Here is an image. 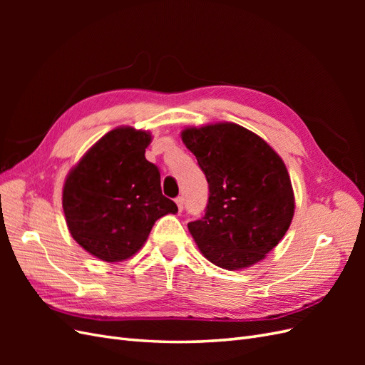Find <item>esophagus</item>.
Returning a JSON list of instances; mask_svg holds the SVG:
<instances>
[{"label":"esophagus","mask_w":365,"mask_h":365,"mask_svg":"<svg viewBox=\"0 0 365 365\" xmlns=\"http://www.w3.org/2000/svg\"><path fill=\"white\" fill-rule=\"evenodd\" d=\"M175 202H176V205H178V210L180 212H182V208H184V197L182 196H178L175 200Z\"/></svg>","instance_id":"34e87169"}]
</instances>
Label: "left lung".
Returning <instances> with one entry per match:
<instances>
[{
	"mask_svg": "<svg viewBox=\"0 0 365 365\" xmlns=\"http://www.w3.org/2000/svg\"><path fill=\"white\" fill-rule=\"evenodd\" d=\"M208 182V204L189 231L204 256L228 271L260 262L277 247L294 216L283 160L254 132L235 123L182 130Z\"/></svg>",
	"mask_w": 365,
	"mask_h": 365,
	"instance_id": "left-lung-1",
	"label": "left lung"
}]
</instances>
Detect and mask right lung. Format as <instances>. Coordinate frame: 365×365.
Here are the masks:
<instances>
[{
	"label": "right lung",
	"mask_w": 365,
	"mask_h": 365,
	"mask_svg": "<svg viewBox=\"0 0 365 365\" xmlns=\"http://www.w3.org/2000/svg\"><path fill=\"white\" fill-rule=\"evenodd\" d=\"M150 140L149 132L129 126L109 130L65 180L62 207L70 233L97 259L134 256L155 220L178 212L161 192L158 168L145 157Z\"/></svg>",
	"instance_id": "right-lung-1"
}]
</instances>
